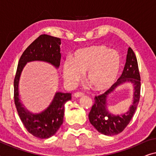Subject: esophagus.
Segmentation results:
<instances>
[{
	"instance_id": "34e87169",
	"label": "esophagus",
	"mask_w": 156,
	"mask_h": 156,
	"mask_svg": "<svg viewBox=\"0 0 156 156\" xmlns=\"http://www.w3.org/2000/svg\"><path fill=\"white\" fill-rule=\"evenodd\" d=\"M83 96H84V94H83L82 92H80V91H77V92L74 94V97L76 98L82 97H83Z\"/></svg>"
}]
</instances>
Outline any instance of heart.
Masks as SVG:
<instances>
[{
	"label": "heart",
	"mask_w": 156,
	"mask_h": 156,
	"mask_svg": "<svg viewBox=\"0 0 156 156\" xmlns=\"http://www.w3.org/2000/svg\"><path fill=\"white\" fill-rule=\"evenodd\" d=\"M121 69V57L116 51L104 45L78 50L72 59L63 62L64 80L75 85L87 72V80L96 90H104L115 82Z\"/></svg>",
	"instance_id": "obj_1"
}]
</instances>
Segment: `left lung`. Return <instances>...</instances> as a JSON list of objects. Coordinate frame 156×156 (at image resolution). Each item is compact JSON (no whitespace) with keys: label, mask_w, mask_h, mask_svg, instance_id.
Returning <instances> with one entry per match:
<instances>
[{"label":"left lung","mask_w":156,"mask_h":156,"mask_svg":"<svg viewBox=\"0 0 156 156\" xmlns=\"http://www.w3.org/2000/svg\"><path fill=\"white\" fill-rule=\"evenodd\" d=\"M125 82H131L134 87V102L129 110L122 115L115 116L106 109V99L108 96L119 85ZM140 94V76L135 53L131 48L128 50L124 69L117 82L111 88L101 95L95 96L94 104L89 114L91 124L99 133L104 135L113 136L120 133L131 121L137 108Z\"/></svg>","instance_id":"obj_1"}]
</instances>
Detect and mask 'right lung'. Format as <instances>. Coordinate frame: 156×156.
<instances>
[{
	"instance_id": "right-lung-1",
	"label": "right lung",
	"mask_w": 156,
	"mask_h": 156,
	"mask_svg": "<svg viewBox=\"0 0 156 156\" xmlns=\"http://www.w3.org/2000/svg\"><path fill=\"white\" fill-rule=\"evenodd\" d=\"M61 40L41 35L27 47L18 62L14 79V101L20 120L27 131L35 137L48 138L54 136L63 123L65 104L72 99V94L57 92L50 105L43 112L33 114L25 109L19 99V80L23 67L32 61H44L56 68L60 64Z\"/></svg>"
}]
</instances>
